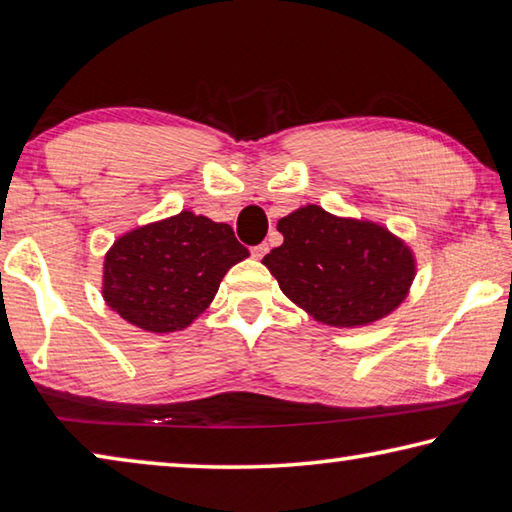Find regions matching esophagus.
<instances>
[{"label": "esophagus", "instance_id": "obj_1", "mask_svg": "<svg viewBox=\"0 0 512 512\" xmlns=\"http://www.w3.org/2000/svg\"><path fill=\"white\" fill-rule=\"evenodd\" d=\"M267 251H270V245H267V242H261V245H256L254 249H251V254H254V258H263Z\"/></svg>", "mask_w": 512, "mask_h": 512}]
</instances>
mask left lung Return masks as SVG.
<instances>
[{
    "label": "left lung",
    "instance_id": "1",
    "mask_svg": "<svg viewBox=\"0 0 512 512\" xmlns=\"http://www.w3.org/2000/svg\"><path fill=\"white\" fill-rule=\"evenodd\" d=\"M283 245L263 258L285 297L337 328L369 326L409 294L416 258L378 222L337 218L317 204L279 220Z\"/></svg>",
    "mask_w": 512,
    "mask_h": 512
}]
</instances>
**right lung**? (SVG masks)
Wrapping results in <instances>:
<instances>
[{
    "label": "right lung",
    "mask_w": 512,
    "mask_h": 512,
    "mask_svg": "<svg viewBox=\"0 0 512 512\" xmlns=\"http://www.w3.org/2000/svg\"><path fill=\"white\" fill-rule=\"evenodd\" d=\"M247 256L229 224L182 211L114 240L103 263V299L132 326L175 333L209 308L222 276Z\"/></svg>",
    "instance_id": "1"
}]
</instances>
